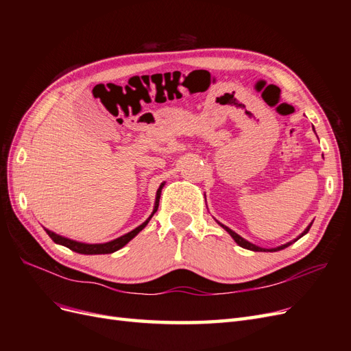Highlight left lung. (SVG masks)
I'll list each match as a JSON object with an SVG mask.
<instances>
[{"mask_svg":"<svg viewBox=\"0 0 351 351\" xmlns=\"http://www.w3.org/2000/svg\"><path fill=\"white\" fill-rule=\"evenodd\" d=\"M217 221V219H215ZM218 222V224L222 227V228H224L227 232H228V234L232 237V240H234L237 244H239V246L240 247H243V249H247V250H252V252H278V250H282V249H285V247H289L290 246V244H293L294 241H297V240H299V239H302L304 234H307V231H309L311 230V227H312V222H311V224L309 226H307L306 228H304V231L302 232V234H299V236H297L294 240H291V241H289V243H285V244H281V246H277V247H271V249H265V247H261V246H256V244H253V243H250V241H247L246 239H243L241 236H239L237 234V232L236 231H232L231 228H228L227 226H224V224H221V222L219 221H217Z\"/></svg>","mask_w":351,"mask_h":351,"instance_id":"1","label":"left lung"}]
</instances>
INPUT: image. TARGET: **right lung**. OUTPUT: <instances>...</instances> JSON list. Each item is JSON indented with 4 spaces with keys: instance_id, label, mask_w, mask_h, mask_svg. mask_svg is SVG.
I'll return each instance as SVG.
<instances>
[{
    "instance_id": "right-lung-1",
    "label": "right lung",
    "mask_w": 351,
    "mask_h": 351,
    "mask_svg": "<svg viewBox=\"0 0 351 351\" xmlns=\"http://www.w3.org/2000/svg\"><path fill=\"white\" fill-rule=\"evenodd\" d=\"M164 184L165 183H161V186H159V189L156 190L155 205H154V210H152V214L149 215V218H147L145 222H142L139 227H136L134 230H132L130 232H127V234H124V236H121L119 239H114V240L107 241V243H82V241H77V240H71V239H67V237H62V236L57 234V232L45 228L47 234L52 239V241H54V243L61 244V246H66L70 250L82 253V254H107V253H114L117 250H120L121 247H124L127 243H129L132 239H134L147 226V222L151 221V218L154 217V214L158 210L159 197H161V192H162Z\"/></svg>"
}]
</instances>
